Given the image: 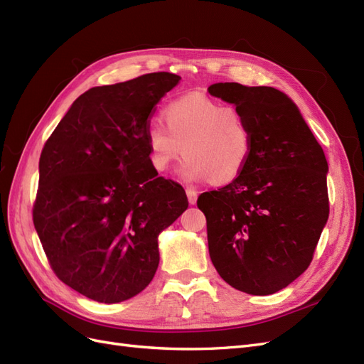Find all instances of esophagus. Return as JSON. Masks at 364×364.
I'll return each mask as SVG.
<instances>
[{"instance_id":"obj_1","label":"esophagus","mask_w":364,"mask_h":364,"mask_svg":"<svg viewBox=\"0 0 364 364\" xmlns=\"http://www.w3.org/2000/svg\"><path fill=\"white\" fill-rule=\"evenodd\" d=\"M185 191H186V197H188L190 205H196V202H197V193L193 188H190V186Z\"/></svg>"}]
</instances>
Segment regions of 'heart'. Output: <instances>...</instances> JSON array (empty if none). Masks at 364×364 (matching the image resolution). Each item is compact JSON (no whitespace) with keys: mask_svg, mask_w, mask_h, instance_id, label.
<instances>
[{"mask_svg":"<svg viewBox=\"0 0 364 364\" xmlns=\"http://www.w3.org/2000/svg\"><path fill=\"white\" fill-rule=\"evenodd\" d=\"M164 118L167 127L155 121L146 134L153 170L167 171L183 151L186 159L179 173L188 182L209 179L217 185L228 183L245 170L253 138L238 109L188 94L165 107Z\"/></svg>","mask_w":364,"mask_h":364,"instance_id":"heart-1","label":"heart"}]
</instances>
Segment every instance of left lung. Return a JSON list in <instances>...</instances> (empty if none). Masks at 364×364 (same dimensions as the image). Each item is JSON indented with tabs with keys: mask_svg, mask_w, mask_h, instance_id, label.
Segmentation results:
<instances>
[{
	"mask_svg": "<svg viewBox=\"0 0 364 364\" xmlns=\"http://www.w3.org/2000/svg\"><path fill=\"white\" fill-rule=\"evenodd\" d=\"M253 138L237 179L203 193L209 257L230 287L255 296L287 287L308 269L328 222L325 153L291 98L270 86L214 83Z\"/></svg>",
	"mask_w": 364,
	"mask_h": 364,
	"instance_id": "left-lung-1",
	"label": "left lung"
}]
</instances>
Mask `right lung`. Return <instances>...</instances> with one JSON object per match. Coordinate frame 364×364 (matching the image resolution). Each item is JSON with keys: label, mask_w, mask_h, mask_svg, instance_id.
<instances>
[{"label": "right lung", "mask_w": 364, "mask_h": 364, "mask_svg": "<svg viewBox=\"0 0 364 364\" xmlns=\"http://www.w3.org/2000/svg\"><path fill=\"white\" fill-rule=\"evenodd\" d=\"M151 73L91 87L43 146L33 223L50 266L73 290L118 304L159 266L158 237L188 208L185 190L149 162V118L179 83Z\"/></svg>", "instance_id": "add662e5"}]
</instances>
